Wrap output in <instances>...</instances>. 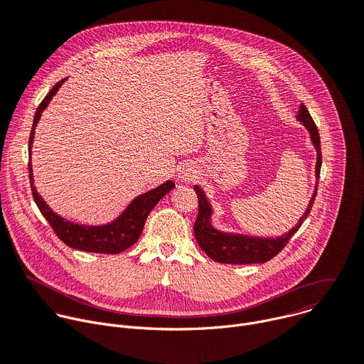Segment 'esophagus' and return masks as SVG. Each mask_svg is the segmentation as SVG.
<instances>
[{
  "mask_svg": "<svg viewBox=\"0 0 364 364\" xmlns=\"http://www.w3.org/2000/svg\"><path fill=\"white\" fill-rule=\"evenodd\" d=\"M190 177H191V176H188V173H183V174H181V178H183V180H190Z\"/></svg>",
  "mask_w": 364,
  "mask_h": 364,
  "instance_id": "34e87169",
  "label": "esophagus"
}]
</instances>
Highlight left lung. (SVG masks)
<instances>
[{"mask_svg": "<svg viewBox=\"0 0 364 364\" xmlns=\"http://www.w3.org/2000/svg\"><path fill=\"white\" fill-rule=\"evenodd\" d=\"M298 119L306 127L309 131L311 139L316 145L317 149V166H316V176L320 178V170H321V146H320V134L317 129L316 122L311 118L308 109L305 108L304 103L299 105ZM198 198V215L194 223V236L197 239V243L200 247L209 255L213 261L220 264H233V265H246V264H265L275 257L285 245L291 240V237L296 233V230L301 228L304 220L308 218L311 207L314 204L316 196H317V186L314 196L311 197V201L308 204V209L299 219L298 225L289 230L287 235L277 237V239H264V237H249V236H240V235H228L218 232L210 226V216L212 209L209 203H207L204 193L200 190V187H194Z\"/></svg>", "mask_w": 364, "mask_h": 364, "instance_id": "8db88e82", "label": "left lung"}]
</instances>
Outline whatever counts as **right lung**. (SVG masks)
<instances>
[{
  "label": "right lung",
  "instance_id": "add662e5",
  "mask_svg": "<svg viewBox=\"0 0 364 364\" xmlns=\"http://www.w3.org/2000/svg\"><path fill=\"white\" fill-rule=\"evenodd\" d=\"M66 79H62L58 82L51 90L46 95V97L41 100L38 105L34 121H33V128L30 132V139H28V159H31V145H33V138H34V128L40 119L41 112L46 109L48 105V102L51 100L62 86V83ZM28 177H30V186H31V193L33 198L40 209L41 215L46 218L48 225L53 229V232L58 235V237L66 243L68 246L85 252H95V253H121L129 246H132L141 236L145 220L151 210L157 204L168 191H171L176 184L173 181H167L161 184L160 187L154 188L139 197H136L128 207L127 210L112 223L105 225V226H80L75 225L72 222H68L58 216L53 210H50V207L44 203V200L38 196L34 187V180H33V173H31V163L28 161Z\"/></svg>",
  "mask_w": 364,
  "mask_h": 364
}]
</instances>
